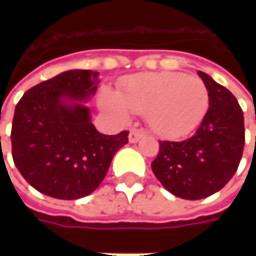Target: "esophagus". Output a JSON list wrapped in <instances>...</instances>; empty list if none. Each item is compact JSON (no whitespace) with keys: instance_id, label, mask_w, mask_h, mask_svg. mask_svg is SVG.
Returning a JSON list of instances; mask_svg holds the SVG:
<instances>
[{"instance_id":"esophagus-1","label":"esophagus","mask_w":256,"mask_h":256,"mask_svg":"<svg viewBox=\"0 0 256 256\" xmlns=\"http://www.w3.org/2000/svg\"><path fill=\"white\" fill-rule=\"evenodd\" d=\"M142 136H145V132L142 130H132L128 138H130V142H138Z\"/></svg>"}]
</instances>
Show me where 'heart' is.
<instances>
[{"instance_id":"obj_1","label":"heart","mask_w":256,"mask_h":256,"mask_svg":"<svg viewBox=\"0 0 256 256\" xmlns=\"http://www.w3.org/2000/svg\"><path fill=\"white\" fill-rule=\"evenodd\" d=\"M100 102L120 120H126L130 112L145 115L154 132L180 138L202 122L210 108V92L195 75L146 72L122 80L118 94L102 91Z\"/></svg>"}]
</instances>
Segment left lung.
Listing matches in <instances>:
<instances>
[{"instance_id": "8db88e82", "label": "left lung", "mask_w": 256, "mask_h": 256, "mask_svg": "<svg viewBox=\"0 0 256 256\" xmlns=\"http://www.w3.org/2000/svg\"><path fill=\"white\" fill-rule=\"evenodd\" d=\"M210 92V108L196 132L184 141H160L151 164L162 186L184 200H202L222 190L241 162L244 112L236 98L198 71Z\"/></svg>"}]
</instances>
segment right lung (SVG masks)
Returning a JSON list of instances; mask_svg holds the SVG:
<instances>
[{
  "mask_svg": "<svg viewBox=\"0 0 256 256\" xmlns=\"http://www.w3.org/2000/svg\"><path fill=\"white\" fill-rule=\"evenodd\" d=\"M98 72L72 70L30 88L15 106L12 160L36 191L58 200H78L105 178L128 131L104 135L82 105L96 91Z\"/></svg>",
  "mask_w": 256,
  "mask_h": 256,
  "instance_id": "1",
  "label": "right lung"
}]
</instances>
